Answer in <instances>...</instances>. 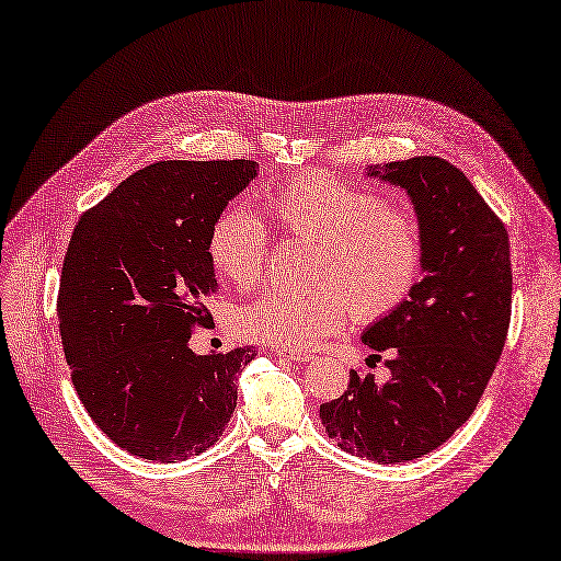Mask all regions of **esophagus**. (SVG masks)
<instances>
[{
	"label": "esophagus",
	"instance_id": "obj_1",
	"mask_svg": "<svg viewBox=\"0 0 561 561\" xmlns=\"http://www.w3.org/2000/svg\"><path fill=\"white\" fill-rule=\"evenodd\" d=\"M277 356L288 358V360H312L314 356L307 352H296V350H277Z\"/></svg>",
	"mask_w": 561,
	"mask_h": 561
}]
</instances>
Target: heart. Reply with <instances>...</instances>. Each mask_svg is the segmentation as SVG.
<instances>
[{
  "label": "heart",
  "mask_w": 561,
  "mask_h": 561,
  "mask_svg": "<svg viewBox=\"0 0 561 561\" xmlns=\"http://www.w3.org/2000/svg\"><path fill=\"white\" fill-rule=\"evenodd\" d=\"M286 234L317 240L310 291L275 288L242 307L234 329L251 342L310 350L358 321L385 319L410 298L424 267V234L410 209L385 203L331 172L288 176L263 197ZM214 273L234 286H254L267 265V232L242 207L216 216L207 234Z\"/></svg>",
  "instance_id": "b5f03b06"
}]
</instances>
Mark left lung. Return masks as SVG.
I'll return each mask as SVG.
<instances>
[{
  "instance_id": "obj_1",
  "label": "left lung",
  "mask_w": 561,
  "mask_h": 561,
  "mask_svg": "<svg viewBox=\"0 0 561 561\" xmlns=\"http://www.w3.org/2000/svg\"><path fill=\"white\" fill-rule=\"evenodd\" d=\"M405 188L424 234V277L410 298L364 333L391 352L389 379L350 370L347 391L321 403L337 447L399 463L440 447L471 417L511 327L508 230L466 174L438 156L373 168Z\"/></svg>"
}]
</instances>
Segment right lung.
<instances>
[{
    "label": "right lung",
    "mask_w": 561,
    "mask_h": 561,
    "mask_svg": "<svg viewBox=\"0 0 561 561\" xmlns=\"http://www.w3.org/2000/svg\"><path fill=\"white\" fill-rule=\"evenodd\" d=\"M254 160H160L130 174L71 232L58 321L71 382L118 447L179 461L211 447L254 347L197 356L188 340L219 291L207 234L256 176Z\"/></svg>",
    "instance_id": "obj_1"
}]
</instances>
